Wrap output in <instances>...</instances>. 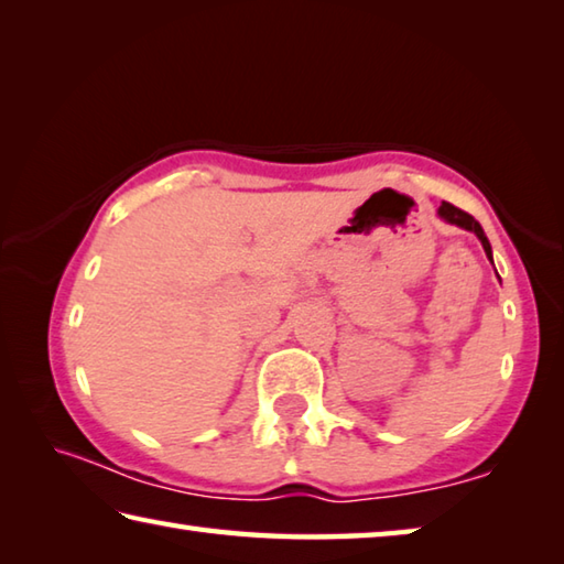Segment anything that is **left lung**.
<instances>
[{
	"mask_svg": "<svg viewBox=\"0 0 564 564\" xmlns=\"http://www.w3.org/2000/svg\"><path fill=\"white\" fill-rule=\"evenodd\" d=\"M437 214H441V216L445 218V221H451V224H455V226H463V228H467V231L477 234V238H480V241H482L485 253H488V256H490V261H492V248H490V241H488V238H485L480 224H477L470 214L460 212V208L453 206V204H447V202H443L441 212H437Z\"/></svg>",
	"mask_w": 564,
	"mask_h": 564,
	"instance_id": "left-lung-1",
	"label": "left lung"
}]
</instances>
